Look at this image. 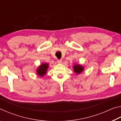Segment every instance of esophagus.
<instances>
[{"label":"esophagus","mask_w":121,"mask_h":121,"mask_svg":"<svg viewBox=\"0 0 121 121\" xmlns=\"http://www.w3.org/2000/svg\"><path fill=\"white\" fill-rule=\"evenodd\" d=\"M57 62L59 63H62V60H57Z\"/></svg>","instance_id":"1"}]
</instances>
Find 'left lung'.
<instances>
[{"label": "left lung", "instance_id": "obj_1", "mask_svg": "<svg viewBox=\"0 0 121 121\" xmlns=\"http://www.w3.org/2000/svg\"><path fill=\"white\" fill-rule=\"evenodd\" d=\"M73 70L76 74H80L84 70V67L80 64L75 63L73 65Z\"/></svg>", "mask_w": 121, "mask_h": 121}]
</instances>
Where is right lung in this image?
Here are the masks:
<instances>
[{"label":"right lung","instance_id":"obj_1","mask_svg":"<svg viewBox=\"0 0 121 121\" xmlns=\"http://www.w3.org/2000/svg\"><path fill=\"white\" fill-rule=\"evenodd\" d=\"M49 65L47 63H43L36 69V73L38 76L43 77L46 74L47 71L48 70Z\"/></svg>","mask_w":121,"mask_h":121}]
</instances>
